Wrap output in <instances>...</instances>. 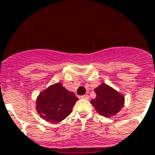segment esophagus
I'll list each match as a JSON object with an SVG mask.
<instances>
[{
    "mask_svg": "<svg viewBox=\"0 0 155 155\" xmlns=\"http://www.w3.org/2000/svg\"><path fill=\"white\" fill-rule=\"evenodd\" d=\"M81 99H88L89 97H88V95H82V96H81Z\"/></svg>",
    "mask_w": 155,
    "mask_h": 155,
    "instance_id": "obj_1",
    "label": "esophagus"
}]
</instances>
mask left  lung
Returning a JSON list of instances; mask_svg holds the SVG:
<instances>
[{
    "mask_svg": "<svg viewBox=\"0 0 155 155\" xmlns=\"http://www.w3.org/2000/svg\"><path fill=\"white\" fill-rule=\"evenodd\" d=\"M96 97L91 99L92 104L100 115L111 117L115 115L124 106V96L107 84H101L95 88Z\"/></svg>",
    "mask_w": 155,
    "mask_h": 155,
    "instance_id": "8db88e82",
    "label": "left lung"
}]
</instances>
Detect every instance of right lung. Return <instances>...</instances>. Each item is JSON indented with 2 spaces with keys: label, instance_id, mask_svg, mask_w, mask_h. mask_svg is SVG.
<instances>
[{
  "label": "right lung",
  "instance_id": "obj_1",
  "mask_svg": "<svg viewBox=\"0 0 155 155\" xmlns=\"http://www.w3.org/2000/svg\"><path fill=\"white\" fill-rule=\"evenodd\" d=\"M77 100L79 99L74 92L67 90L59 82L39 94L36 100V109L42 119L59 123L71 114Z\"/></svg>",
  "mask_w": 155,
  "mask_h": 155
}]
</instances>
